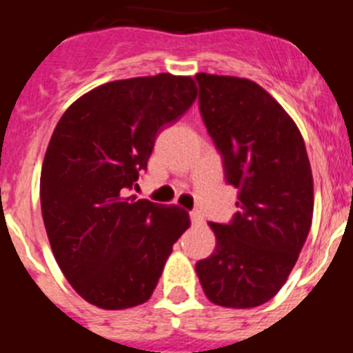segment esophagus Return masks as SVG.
<instances>
[{"mask_svg":"<svg viewBox=\"0 0 353 353\" xmlns=\"http://www.w3.org/2000/svg\"><path fill=\"white\" fill-rule=\"evenodd\" d=\"M191 223L194 224V226H199V224H203V215L199 214L198 210H194V212H191Z\"/></svg>","mask_w":353,"mask_h":353,"instance_id":"obj_1","label":"esophagus"}]
</instances>
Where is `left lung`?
I'll list each match as a JSON object with an SVG mask.
<instances>
[{"label":"left lung","instance_id":"left-lung-1","mask_svg":"<svg viewBox=\"0 0 353 353\" xmlns=\"http://www.w3.org/2000/svg\"><path fill=\"white\" fill-rule=\"evenodd\" d=\"M199 109L239 189L230 224L208 223L215 251L196 263L210 302L248 310L276 295L297 263L311 221L313 173L297 123L258 83L199 72Z\"/></svg>","mask_w":353,"mask_h":353}]
</instances>
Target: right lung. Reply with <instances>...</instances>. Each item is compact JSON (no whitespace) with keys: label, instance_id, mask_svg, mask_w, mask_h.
Returning a JSON list of instances; mask_svg holds the SVG:
<instances>
[{"label":"right lung","instance_id":"obj_1","mask_svg":"<svg viewBox=\"0 0 353 353\" xmlns=\"http://www.w3.org/2000/svg\"><path fill=\"white\" fill-rule=\"evenodd\" d=\"M196 97L191 76L111 81L72 102L52 132L40 173L43 226L67 281L101 310L148 301L191 224L176 205L127 192L146 170L159 130Z\"/></svg>","mask_w":353,"mask_h":353}]
</instances>
